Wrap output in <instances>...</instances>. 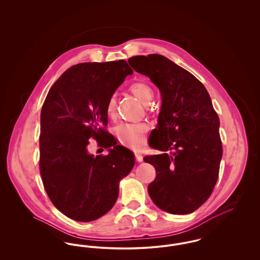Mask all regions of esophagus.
<instances>
[{
    "instance_id": "1",
    "label": "esophagus",
    "mask_w": 260,
    "mask_h": 260,
    "mask_svg": "<svg viewBox=\"0 0 260 260\" xmlns=\"http://www.w3.org/2000/svg\"><path fill=\"white\" fill-rule=\"evenodd\" d=\"M136 159L137 161H143V156H142L141 152H136Z\"/></svg>"
}]
</instances>
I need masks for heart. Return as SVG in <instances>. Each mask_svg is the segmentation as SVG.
Segmentation results:
<instances>
[{"label": "heart", "mask_w": 260, "mask_h": 260, "mask_svg": "<svg viewBox=\"0 0 260 260\" xmlns=\"http://www.w3.org/2000/svg\"><path fill=\"white\" fill-rule=\"evenodd\" d=\"M129 90L139 99L144 105H148L154 98V91L150 85L145 82H136L129 87ZM117 100L112 96L106 105V114L108 117H114L116 113ZM148 127L143 124H120L116 128V135L123 142L131 146L132 148H139L145 139V134Z\"/></svg>", "instance_id": "heart-1"}]
</instances>
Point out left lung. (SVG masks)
<instances>
[{
    "mask_svg": "<svg viewBox=\"0 0 260 260\" xmlns=\"http://www.w3.org/2000/svg\"><path fill=\"white\" fill-rule=\"evenodd\" d=\"M127 61L161 92L158 124L149 145L161 153L143 159L157 173L149 196L169 213H191L210 197L222 157L219 118L210 94L194 75L162 55H137Z\"/></svg>",
    "mask_w": 260,
    "mask_h": 260,
    "instance_id": "obj_1",
    "label": "left lung"
}]
</instances>
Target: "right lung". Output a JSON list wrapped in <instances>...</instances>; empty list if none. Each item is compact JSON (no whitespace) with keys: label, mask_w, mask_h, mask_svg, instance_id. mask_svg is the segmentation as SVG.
<instances>
[{"label":"right lung","mask_w":260,"mask_h":260,"mask_svg":"<svg viewBox=\"0 0 260 260\" xmlns=\"http://www.w3.org/2000/svg\"><path fill=\"white\" fill-rule=\"evenodd\" d=\"M124 60L86 62L72 66L50 87L41 111L40 173L51 203L67 217L96 220L114 207L119 184L135 166V155L113 146L105 131L106 105L126 76ZM100 139L106 156L87 150L89 138Z\"/></svg>","instance_id":"1"}]
</instances>
